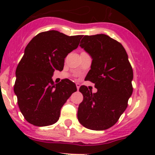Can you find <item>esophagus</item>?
<instances>
[{
	"label": "esophagus",
	"mask_w": 155,
	"mask_h": 155,
	"mask_svg": "<svg viewBox=\"0 0 155 155\" xmlns=\"http://www.w3.org/2000/svg\"><path fill=\"white\" fill-rule=\"evenodd\" d=\"M76 88H77V90H79V87H80V84L79 83H76Z\"/></svg>",
	"instance_id": "esophagus-1"
}]
</instances>
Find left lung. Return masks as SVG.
Returning <instances> with one entry per match:
<instances>
[{"label":"left lung","mask_w":155,"mask_h":155,"mask_svg":"<svg viewBox=\"0 0 155 155\" xmlns=\"http://www.w3.org/2000/svg\"><path fill=\"white\" fill-rule=\"evenodd\" d=\"M79 45L93 58L85 79L95 83L97 92L80 86L83 100L78 108V120L88 129L107 130L127 107L133 93V69L122 45L107 35H85Z\"/></svg>","instance_id":"obj_1"}]
</instances>
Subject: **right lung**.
<instances>
[{
  "mask_svg": "<svg viewBox=\"0 0 155 155\" xmlns=\"http://www.w3.org/2000/svg\"><path fill=\"white\" fill-rule=\"evenodd\" d=\"M82 37L48 31L35 36L26 46L17 66L14 91L21 112L31 124L45 127L56 123L62 106L77 90L69 79L54 84L51 77L55 70L63 69L65 58L77 48Z\"/></svg>",
  "mask_w": 155,
  "mask_h": 155,
  "instance_id": "obj_1",
  "label": "right lung"
}]
</instances>
